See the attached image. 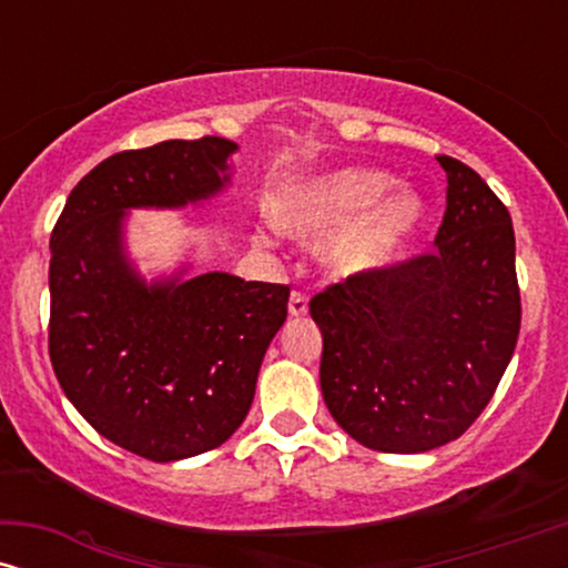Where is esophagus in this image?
<instances>
[{
    "label": "esophagus",
    "mask_w": 568,
    "mask_h": 568,
    "mask_svg": "<svg viewBox=\"0 0 568 568\" xmlns=\"http://www.w3.org/2000/svg\"><path fill=\"white\" fill-rule=\"evenodd\" d=\"M307 313V294L302 290H294L290 297V315L292 317H302Z\"/></svg>",
    "instance_id": "esophagus-1"
}]
</instances>
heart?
Masks as SVG:
<instances>
[{"label": "heart", "mask_w": 568, "mask_h": 568, "mask_svg": "<svg viewBox=\"0 0 568 568\" xmlns=\"http://www.w3.org/2000/svg\"><path fill=\"white\" fill-rule=\"evenodd\" d=\"M393 183V175L379 170H338L297 193L282 209L278 222L300 237H323L346 227L369 207L331 245L328 263L344 276L377 271L398 258L424 220V204L414 191H398L378 201Z\"/></svg>", "instance_id": "heart-1"}]
</instances>
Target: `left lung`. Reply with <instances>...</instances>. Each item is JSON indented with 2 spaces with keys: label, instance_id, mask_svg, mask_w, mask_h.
Segmentation results:
<instances>
[{
  "label": "left lung",
  "instance_id": "left-lung-1",
  "mask_svg": "<svg viewBox=\"0 0 568 568\" xmlns=\"http://www.w3.org/2000/svg\"><path fill=\"white\" fill-rule=\"evenodd\" d=\"M437 162L447 209L434 251L352 274L310 300L323 333L325 406L377 453H426L468 432L523 321L507 206L465 162Z\"/></svg>",
  "mask_w": 568,
  "mask_h": 568
}]
</instances>
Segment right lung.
Segmentation results:
<instances>
[{"mask_svg":"<svg viewBox=\"0 0 568 568\" xmlns=\"http://www.w3.org/2000/svg\"><path fill=\"white\" fill-rule=\"evenodd\" d=\"M222 136L113 154L69 193L51 232L49 354L92 429L154 463L227 442L251 410L290 286L201 274L146 286L121 245L123 209L183 206L230 181Z\"/></svg>","mask_w":568,"mask_h":568,"instance_id":"right-lung-1","label":"right lung"}]
</instances>
